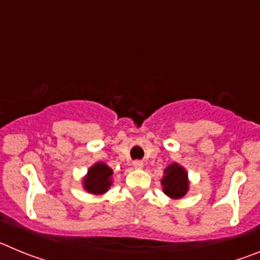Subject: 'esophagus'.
<instances>
[{"instance_id": "esophagus-1", "label": "esophagus", "mask_w": 260, "mask_h": 260, "mask_svg": "<svg viewBox=\"0 0 260 260\" xmlns=\"http://www.w3.org/2000/svg\"><path fill=\"white\" fill-rule=\"evenodd\" d=\"M133 167L135 168V169H142V168L144 167L143 161H139V160H137V161L133 162Z\"/></svg>"}]
</instances>
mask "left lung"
Returning <instances> with one entry per match:
<instances>
[{"mask_svg":"<svg viewBox=\"0 0 260 260\" xmlns=\"http://www.w3.org/2000/svg\"><path fill=\"white\" fill-rule=\"evenodd\" d=\"M161 185L164 194L171 199L183 198L190 189L189 173L178 162H172L164 169Z\"/></svg>","mask_w":260,"mask_h":260,"instance_id":"8db88e82","label":"left lung"}]
</instances>
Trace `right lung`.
I'll return each mask as SVG.
<instances>
[{"instance_id":"right-lung-1","label":"right lung","mask_w":260,"mask_h":260,"mask_svg":"<svg viewBox=\"0 0 260 260\" xmlns=\"http://www.w3.org/2000/svg\"><path fill=\"white\" fill-rule=\"evenodd\" d=\"M113 171L104 161H98L88 168L86 176L82 178L84 191L93 195H103L113 185Z\"/></svg>"}]
</instances>
